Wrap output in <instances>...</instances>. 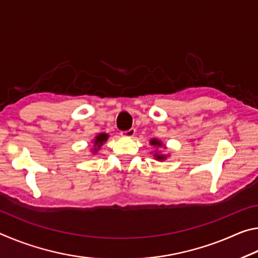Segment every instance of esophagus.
Instances as JSON below:
<instances>
[{
    "label": "esophagus",
    "instance_id": "obj_1",
    "mask_svg": "<svg viewBox=\"0 0 258 258\" xmlns=\"http://www.w3.org/2000/svg\"><path fill=\"white\" fill-rule=\"evenodd\" d=\"M120 134H121V137L132 138L133 135L135 134V128H130V130H127V131H121Z\"/></svg>",
    "mask_w": 258,
    "mask_h": 258
}]
</instances>
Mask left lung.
Segmentation results:
<instances>
[{
  "label": "left lung",
  "mask_w": 258,
  "mask_h": 258,
  "mask_svg": "<svg viewBox=\"0 0 258 258\" xmlns=\"http://www.w3.org/2000/svg\"><path fill=\"white\" fill-rule=\"evenodd\" d=\"M150 143H151V146H158V147H159V146H161V142H160V141H158V140H156V139L151 140ZM165 157H166V156L159 155V154H156V155H155V158H156L157 160H164V159H165Z\"/></svg>",
  "instance_id": "1"
}]
</instances>
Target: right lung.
Listing matches in <instances>:
<instances>
[{
    "instance_id": "add662e5",
    "label": "right lung",
    "mask_w": 258,
    "mask_h": 258,
    "mask_svg": "<svg viewBox=\"0 0 258 258\" xmlns=\"http://www.w3.org/2000/svg\"><path fill=\"white\" fill-rule=\"evenodd\" d=\"M107 139H108V135L104 134V133L99 134L98 137L95 138V140H94V147H95L94 148V152L97 151V150H99V148L103 145L104 141H107Z\"/></svg>"
}]
</instances>
